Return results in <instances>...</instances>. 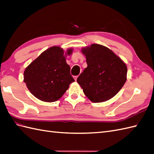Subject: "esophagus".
Returning <instances> with one entry per match:
<instances>
[{
  "mask_svg": "<svg viewBox=\"0 0 154 154\" xmlns=\"http://www.w3.org/2000/svg\"><path fill=\"white\" fill-rule=\"evenodd\" d=\"M74 80H75V81H76V80H77V78H78V76H74Z\"/></svg>",
  "mask_w": 154,
  "mask_h": 154,
  "instance_id": "obj_1",
  "label": "esophagus"
}]
</instances>
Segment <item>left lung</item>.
<instances>
[{"label":"left lung","mask_w":154,"mask_h":154,"mask_svg":"<svg viewBox=\"0 0 154 154\" xmlns=\"http://www.w3.org/2000/svg\"><path fill=\"white\" fill-rule=\"evenodd\" d=\"M88 66L77 78L85 96L93 103L112 99L127 80L125 63L109 48L93 44L83 48Z\"/></svg>","instance_id":"obj_1"}]
</instances>
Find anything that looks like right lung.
Here are the masks:
<instances>
[{
    "instance_id": "obj_1",
    "label": "right lung",
    "mask_w": 154,
    "mask_h": 154,
    "mask_svg": "<svg viewBox=\"0 0 154 154\" xmlns=\"http://www.w3.org/2000/svg\"><path fill=\"white\" fill-rule=\"evenodd\" d=\"M72 48H69L65 53L61 47H51L25 69L23 81L37 99L55 102L74 82L70 73V66L66 62V56L72 54Z\"/></svg>"
}]
</instances>
